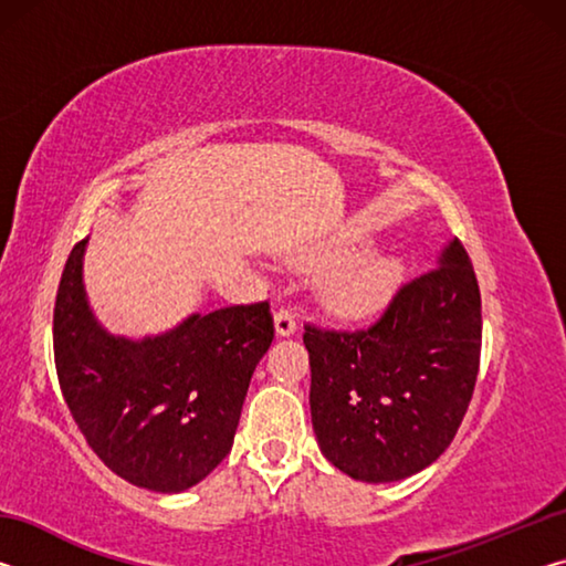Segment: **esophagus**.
Here are the masks:
<instances>
[{"label": "esophagus", "instance_id": "1", "mask_svg": "<svg viewBox=\"0 0 566 566\" xmlns=\"http://www.w3.org/2000/svg\"><path fill=\"white\" fill-rule=\"evenodd\" d=\"M274 332L276 337H292V334L296 332V319L292 310H280L274 314Z\"/></svg>", "mask_w": 566, "mask_h": 566}]
</instances>
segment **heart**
I'll return each mask as SVG.
<instances>
[{
  "label": "heart",
  "instance_id": "obj_1",
  "mask_svg": "<svg viewBox=\"0 0 566 566\" xmlns=\"http://www.w3.org/2000/svg\"><path fill=\"white\" fill-rule=\"evenodd\" d=\"M405 262L391 254H367L342 266L324 284V302L342 317H367L385 306L405 282Z\"/></svg>",
  "mask_w": 566,
  "mask_h": 566
}]
</instances>
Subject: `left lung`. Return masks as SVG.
I'll return each instance as SVG.
<instances>
[{
	"label": "left lung",
	"mask_w": 566,
	"mask_h": 566,
	"mask_svg": "<svg viewBox=\"0 0 566 566\" xmlns=\"http://www.w3.org/2000/svg\"><path fill=\"white\" fill-rule=\"evenodd\" d=\"M312 427L322 454L352 479L399 482L437 462L472 399L482 300L459 239L437 270L401 286L369 329H304Z\"/></svg>",
	"instance_id": "8db88e82"
}]
</instances>
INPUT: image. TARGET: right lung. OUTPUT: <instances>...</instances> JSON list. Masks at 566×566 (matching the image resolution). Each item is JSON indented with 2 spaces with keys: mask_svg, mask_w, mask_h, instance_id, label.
<instances>
[{
  "mask_svg": "<svg viewBox=\"0 0 566 566\" xmlns=\"http://www.w3.org/2000/svg\"><path fill=\"white\" fill-rule=\"evenodd\" d=\"M87 239L54 304V361L66 407L114 474L179 494L229 454L256 364L274 339L270 304L189 314L142 339L112 334L84 290Z\"/></svg>",
  "mask_w": 566,
  "mask_h": 566,
  "instance_id": "right-lung-1",
  "label": "right lung"
}]
</instances>
